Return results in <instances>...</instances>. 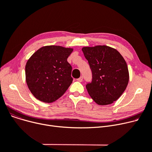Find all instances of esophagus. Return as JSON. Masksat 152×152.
<instances>
[{
  "label": "esophagus",
  "instance_id": "1",
  "mask_svg": "<svg viewBox=\"0 0 152 152\" xmlns=\"http://www.w3.org/2000/svg\"><path fill=\"white\" fill-rule=\"evenodd\" d=\"M83 76H81V77H79V78L77 79V81L78 82H82V81H83Z\"/></svg>",
  "mask_w": 152,
  "mask_h": 152
}]
</instances>
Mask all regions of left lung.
Returning <instances> with one entry per match:
<instances>
[{
  "label": "left lung",
  "mask_w": 152,
  "mask_h": 152,
  "mask_svg": "<svg viewBox=\"0 0 152 152\" xmlns=\"http://www.w3.org/2000/svg\"><path fill=\"white\" fill-rule=\"evenodd\" d=\"M82 50L88 60L92 80L86 89L93 100L107 105L117 100L128 84L127 63L117 50L107 45L84 47Z\"/></svg>",
  "instance_id": "left-lung-1"
}]
</instances>
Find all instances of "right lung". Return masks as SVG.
Listing matches in <instances>:
<instances>
[{
	"instance_id": "right-lung-1",
	"label": "right lung",
	"mask_w": 152,
	"mask_h": 152,
	"mask_svg": "<svg viewBox=\"0 0 152 152\" xmlns=\"http://www.w3.org/2000/svg\"><path fill=\"white\" fill-rule=\"evenodd\" d=\"M72 48L47 45L40 48L25 66L28 88L39 100L52 103L61 97L73 82L72 67L67 58Z\"/></svg>"
}]
</instances>
